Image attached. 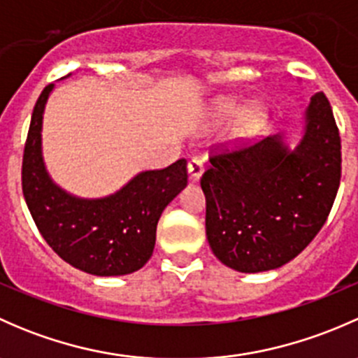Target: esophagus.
Returning a JSON list of instances; mask_svg holds the SVG:
<instances>
[{
	"label": "esophagus",
	"mask_w": 358,
	"mask_h": 358,
	"mask_svg": "<svg viewBox=\"0 0 358 358\" xmlns=\"http://www.w3.org/2000/svg\"><path fill=\"white\" fill-rule=\"evenodd\" d=\"M187 169H189L190 180L197 182L202 176V173H204V161L201 157H192L189 161V164H187Z\"/></svg>",
	"instance_id": "obj_1"
}]
</instances>
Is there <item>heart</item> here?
Returning a JSON list of instances; mask_svg holds the SVG:
<instances>
[{
	"mask_svg": "<svg viewBox=\"0 0 358 358\" xmlns=\"http://www.w3.org/2000/svg\"><path fill=\"white\" fill-rule=\"evenodd\" d=\"M239 107V102L234 99H222L216 102L215 115L216 119H225L232 115L234 112ZM266 112L263 106L259 103H249V106L243 107L234 117L232 126H230V135L232 138H248V136L255 135L262 124L265 122Z\"/></svg>",
	"mask_w": 358,
	"mask_h": 358,
	"instance_id": "heart-1",
	"label": "heart"
}]
</instances>
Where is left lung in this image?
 Listing matches in <instances>:
<instances>
[{"mask_svg":"<svg viewBox=\"0 0 358 358\" xmlns=\"http://www.w3.org/2000/svg\"><path fill=\"white\" fill-rule=\"evenodd\" d=\"M209 162L201 187L216 258L244 273L286 265L322 229L339 189L341 138L329 100L312 96L294 149L273 135Z\"/></svg>","mask_w":358,"mask_h":358,"instance_id":"obj_1","label":"left lung"}]
</instances>
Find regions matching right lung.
<instances>
[{"label": "right lung", "mask_w": 358, "mask_h": 358, "mask_svg": "<svg viewBox=\"0 0 358 358\" xmlns=\"http://www.w3.org/2000/svg\"><path fill=\"white\" fill-rule=\"evenodd\" d=\"M53 85L32 110L22 159V192L36 227L48 246L74 268L100 277L142 268L156 246L162 211L187 185V161L142 171L102 199H83L60 189L41 152L43 112Z\"/></svg>", "instance_id": "add662e5"}]
</instances>
